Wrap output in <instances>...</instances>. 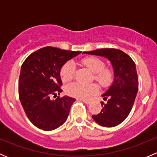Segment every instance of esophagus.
<instances>
[{"instance_id": "34e87169", "label": "esophagus", "mask_w": 157, "mask_h": 157, "mask_svg": "<svg viewBox=\"0 0 157 157\" xmlns=\"http://www.w3.org/2000/svg\"><path fill=\"white\" fill-rule=\"evenodd\" d=\"M80 100H82L83 102H85L86 104H90V102H91L90 100H86V99H80Z\"/></svg>"}]
</instances>
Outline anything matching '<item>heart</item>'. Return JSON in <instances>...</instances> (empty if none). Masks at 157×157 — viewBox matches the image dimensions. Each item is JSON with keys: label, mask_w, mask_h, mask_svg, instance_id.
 I'll list each match as a JSON object with an SVG mask.
<instances>
[{"label": "heart", "mask_w": 157, "mask_h": 157, "mask_svg": "<svg viewBox=\"0 0 157 157\" xmlns=\"http://www.w3.org/2000/svg\"><path fill=\"white\" fill-rule=\"evenodd\" d=\"M82 64L94 73L95 80L102 86H108L113 78V71L110 67H105V62L102 59L96 57H88L83 58ZM61 80L64 83L71 81L74 79L75 74V66L71 61L65 63L61 67ZM66 93L69 96L79 99H87L98 91L97 85L95 83L83 84L80 83H72L66 86Z\"/></svg>", "instance_id": "b5f03b06"}]
</instances>
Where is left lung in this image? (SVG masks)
<instances>
[{"label": "left lung", "instance_id": "1", "mask_svg": "<svg viewBox=\"0 0 157 157\" xmlns=\"http://www.w3.org/2000/svg\"><path fill=\"white\" fill-rule=\"evenodd\" d=\"M83 53L105 57L112 62L115 71L114 83L102 95L106 102H101L102 110L93 115V118L104 127L118 125L129 115L138 90L135 63L129 55L116 48H101Z\"/></svg>", "mask_w": 157, "mask_h": 157}]
</instances>
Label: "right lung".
Here are the masks:
<instances>
[{"label": "right lung", "instance_id": "add662e5", "mask_svg": "<svg viewBox=\"0 0 157 157\" xmlns=\"http://www.w3.org/2000/svg\"><path fill=\"white\" fill-rule=\"evenodd\" d=\"M81 52L45 47L36 51L23 63L19 78V97L29 121L44 131L62 125L75 101L69 96H56L62 92L60 71L70 59Z\"/></svg>", "mask_w": 157, "mask_h": 157}]
</instances>
